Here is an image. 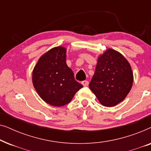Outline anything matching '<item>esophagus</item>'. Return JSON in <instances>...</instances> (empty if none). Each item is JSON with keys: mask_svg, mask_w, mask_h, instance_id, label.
<instances>
[{"mask_svg": "<svg viewBox=\"0 0 151 151\" xmlns=\"http://www.w3.org/2000/svg\"><path fill=\"white\" fill-rule=\"evenodd\" d=\"M82 84L84 86H86L88 85V82L87 81V80H84V81L82 82Z\"/></svg>", "mask_w": 151, "mask_h": 151, "instance_id": "esophagus-1", "label": "esophagus"}]
</instances>
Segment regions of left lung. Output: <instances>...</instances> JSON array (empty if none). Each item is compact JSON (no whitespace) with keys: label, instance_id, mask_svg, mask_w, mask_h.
<instances>
[{"label":"left lung","instance_id":"8db88e82","mask_svg":"<svg viewBox=\"0 0 151 151\" xmlns=\"http://www.w3.org/2000/svg\"><path fill=\"white\" fill-rule=\"evenodd\" d=\"M133 82V73L127 59L118 51L108 49L99 55L89 88L103 106H116L124 100Z\"/></svg>","mask_w":151,"mask_h":151}]
</instances>
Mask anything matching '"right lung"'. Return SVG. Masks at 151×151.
<instances>
[{
    "instance_id": "1",
    "label": "right lung",
    "mask_w": 151,
    "mask_h": 151,
    "mask_svg": "<svg viewBox=\"0 0 151 151\" xmlns=\"http://www.w3.org/2000/svg\"><path fill=\"white\" fill-rule=\"evenodd\" d=\"M67 49L53 47L38 60L32 73V82L39 96L47 104L62 106L71 102L83 86L74 78L66 63Z\"/></svg>"
}]
</instances>
